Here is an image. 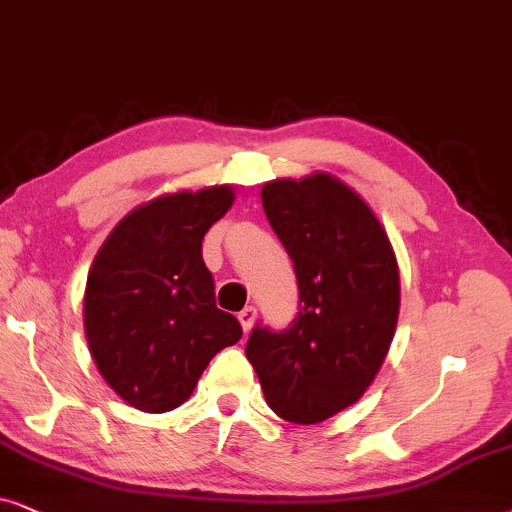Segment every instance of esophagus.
Listing matches in <instances>:
<instances>
[{"label": "esophagus", "instance_id": "esophagus-1", "mask_svg": "<svg viewBox=\"0 0 512 512\" xmlns=\"http://www.w3.org/2000/svg\"><path fill=\"white\" fill-rule=\"evenodd\" d=\"M255 318H257V309L255 306H245V309L238 313V320H241V325H243V330L248 332L250 327H252V323H255Z\"/></svg>", "mask_w": 512, "mask_h": 512}]
</instances>
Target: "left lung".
<instances>
[{
	"mask_svg": "<svg viewBox=\"0 0 512 512\" xmlns=\"http://www.w3.org/2000/svg\"><path fill=\"white\" fill-rule=\"evenodd\" d=\"M262 206L295 267L299 311L285 330L252 327L245 356L278 417L316 424L356 403L384 363L398 262L370 206L335 177L269 182Z\"/></svg>",
	"mask_w": 512,
	"mask_h": 512,
	"instance_id": "left-lung-1",
	"label": "left lung"
}]
</instances>
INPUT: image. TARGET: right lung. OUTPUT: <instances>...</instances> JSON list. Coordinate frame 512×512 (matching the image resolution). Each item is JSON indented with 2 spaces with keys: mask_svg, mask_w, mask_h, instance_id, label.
<instances>
[{
  "mask_svg": "<svg viewBox=\"0 0 512 512\" xmlns=\"http://www.w3.org/2000/svg\"><path fill=\"white\" fill-rule=\"evenodd\" d=\"M234 203L229 187L161 196L109 234L88 271L84 327L109 386L142 412L175 410L241 323L215 306L206 231Z\"/></svg>",
  "mask_w": 512,
  "mask_h": 512,
  "instance_id": "add662e5",
  "label": "right lung"
}]
</instances>
